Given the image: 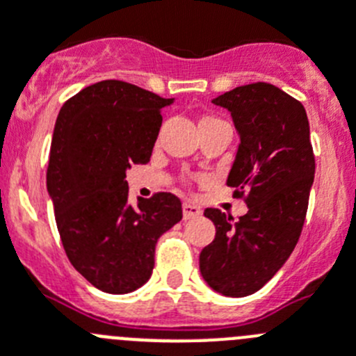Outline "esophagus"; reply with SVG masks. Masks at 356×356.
Returning <instances> with one entry per match:
<instances>
[{
    "mask_svg": "<svg viewBox=\"0 0 356 356\" xmlns=\"http://www.w3.org/2000/svg\"><path fill=\"white\" fill-rule=\"evenodd\" d=\"M200 214H202L200 207L195 206V204H191V202H184V206H182V216H184V220L197 218V216H200Z\"/></svg>",
    "mask_w": 356,
    "mask_h": 356,
    "instance_id": "esophagus-1",
    "label": "esophagus"
}]
</instances>
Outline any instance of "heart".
<instances>
[{"instance_id": "heart-1", "label": "heart", "mask_w": 356, "mask_h": 356, "mask_svg": "<svg viewBox=\"0 0 356 356\" xmlns=\"http://www.w3.org/2000/svg\"><path fill=\"white\" fill-rule=\"evenodd\" d=\"M202 120H216V118H211V117H206V118H202Z\"/></svg>"}]
</instances>
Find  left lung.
Returning a JSON list of instances; mask_svg holds the SVG:
<instances>
[{
    "mask_svg": "<svg viewBox=\"0 0 356 356\" xmlns=\"http://www.w3.org/2000/svg\"><path fill=\"white\" fill-rule=\"evenodd\" d=\"M230 111L239 134L227 184L245 195L248 213L234 220L220 209L204 216L216 227L200 252L207 286L230 298L254 294L293 254L314 182L316 161L305 108L278 86L252 83L213 99Z\"/></svg>",
    "mask_w": 356,
    "mask_h": 356,
    "instance_id": "obj_1",
    "label": "left lung"
}]
</instances>
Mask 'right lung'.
I'll return each mask as SVG.
<instances>
[{
	"instance_id": "right-lung-1",
	"label": "right lung",
	"mask_w": 356,
	"mask_h": 356,
	"mask_svg": "<svg viewBox=\"0 0 356 356\" xmlns=\"http://www.w3.org/2000/svg\"><path fill=\"white\" fill-rule=\"evenodd\" d=\"M174 99L106 79L60 110L51 140L47 193L70 264L110 294L142 287L152 275L159 236L182 218L175 195L127 200L126 172L149 163Z\"/></svg>"
}]
</instances>
